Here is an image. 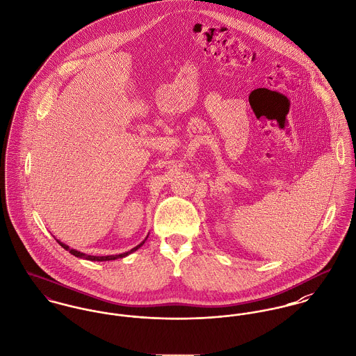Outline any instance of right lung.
Instances as JSON below:
<instances>
[{"mask_svg": "<svg viewBox=\"0 0 356 356\" xmlns=\"http://www.w3.org/2000/svg\"><path fill=\"white\" fill-rule=\"evenodd\" d=\"M146 238H147V237H146ZM146 238H145V241H146ZM56 241H58V240H56ZM145 241H142L139 245L136 246V248H133L131 250H129V252H126V253H120V254H111V256H90V254H85V253H82V252H79V250H76V249H72V248H69V246L66 245V244H63V243H60V241H58V244L62 246L63 249L69 250V253L74 254L76 257L85 259V260H90V261H110V260H115V259H122V257H124V256H127V254H130V253L136 252L137 249H139L140 246L145 244Z\"/></svg>", "mask_w": 356, "mask_h": 356, "instance_id": "right-lung-1", "label": "right lung"}]
</instances>
